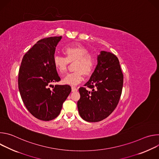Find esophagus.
I'll return each mask as SVG.
<instances>
[{
    "label": "esophagus",
    "mask_w": 159,
    "mask_h": 159,
    "mask_svg": "<svg viewBox=\"0 0 159 159\" xmlns=\"http://www.w3.org/2000/svg\"><path fill=\"white\" fill-rule=\"evenodd\" d=\"M72 92H76V91H77V89L75 87L72 86Z\"/></svg>",
    "instance_id": "34e87169"
}]
</instances>
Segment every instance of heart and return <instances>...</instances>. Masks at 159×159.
I'll use <instances>...</instances> for the list:
<instances>
[{
  "instance_id": "heart-1",
  "label": "heart",
  "mask_w": 159,
  "mask_h": 159,
  "mask_svg": "<svg viewBox=\"0 0 159 159\" xmlns=\"http://www.w3.org/2000/svg\"><path fill=\"white\" fill-rule=\"evenodd\" d=\"M65 57L55 55L53 63L57 70L61 75L66 71L69 63L75 61L72 73L68 74L63 79V82L70 85H76L84 79V75H91L96 65V59L90 54L89 50L80 44L67 46L63 50Z\"/></svg>"
}]
</instances>
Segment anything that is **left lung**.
I'll return each instance as SVG.
<instances>
[{
	"mask_svg": "<svg viewBox=\"0 0 159 159\" xmlns=\"http://www.w3.org/2000/svg\"><path fill=\"white\" fill-rule=\"evenodd\" d=\"M123 74L116 55L101 51L98 65L89 80L80 87L77 107L81 118L88 122H98L109 116L116 107L122 93Z\"/></svg>",
	"mask_w": 159,
	"mask_h": 159,
	"instance_id": "obj_1",
	"label": "left lung"
}]
</instances>
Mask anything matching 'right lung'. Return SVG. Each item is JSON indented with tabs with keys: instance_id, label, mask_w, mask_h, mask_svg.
Segmentation results:
<instances>
[{
	"instance_id": "1",
	"label": "right lung",
	"mask_w": 159,
	"mask_h": 159,
	"mask_svg": "<svg viewBox=\"0 0 159 159\" xmlns=\"http://www.w3.org/2000/svg\"><path fill=\"white\" fill-rule=\"evenodd\" d=\"M61 39L53 36L39 40L24 55L19 68L21 99L31 114L42 121H50L59 115L72 90L69 85H52L60 80L53 59Z\"/></svg>"
}]
</instances>
